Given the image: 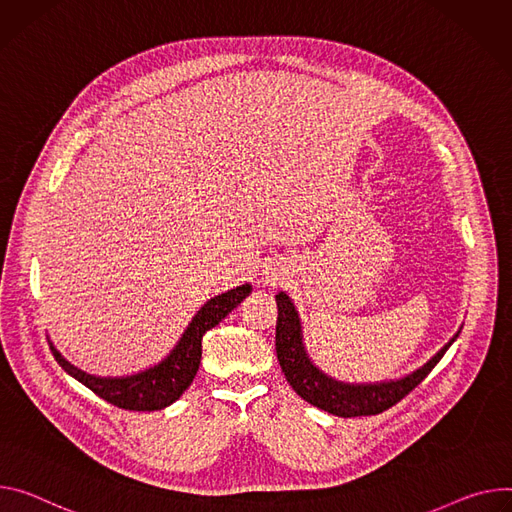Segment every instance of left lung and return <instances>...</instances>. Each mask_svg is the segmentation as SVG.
Segmentation results:
<instances>
[{
  "label": "left lung",
  "instance_id": "obj_1",
  "mask_svg": "<svg viewBox=\"0 0 512 512\" xmlns=\"http://www.w3.org/2000/svg\"><path fill=\"white\" fill-rule=\"evenodd\" d=\"M277 302V324H275V351L277 361L282 365L288 384L294 388L298 396H302L312 406L327 410L335 416L351 418V416H369L380 414L400 402L408 392H412L421 384L429 371L439 363L451 343L457 339L459 331L445 343L423 367L414 369L412 374L376 384H345L333 380L331 376L320 371L308 357L304 341H302V324L286 292L275 296Z\"/></svg>",
  "mask_w": 512,
  "mask_h": 512
}]
</instances>
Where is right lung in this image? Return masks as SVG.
<instances>
[{
  "mask_svg": "<svg viewBox=\"0 0 512 512\" xmlns=\"http://www.w3.org/2000/svg\"><path fill=\"white\" fill-rule=\"evenodd\" d=\"M251 290V284H245L210 298L192 318L173 351L161 363L141 371V374L126 378H96L71 365L53 347V343L51 349L57 363L67 374L94 394H98L102 400L124 410H161L173 404L194 382L202 359V337L206 335V331L214 329L228 312L235 310L251 294Z\"/></svg>",
  "mask_w": 512,
  "mask_h": 512,
  "instance_id": "add662e5",
  "label": "right lung"
}]
</instances>
